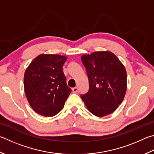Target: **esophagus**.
<instances>
[{
    "mask_svg": "<svg viewBox=\"0 0 154 154\" xmlns=\"http://www.w3.org/2000/svg\"><path fill=\"white\" fill-rule=\"evenodd\" d=\"M72 91L73 93H77V91H78V88H77V87H75V88H73L72 89Z\"/></svg>",
    "mask_w": 154,
    "mask_h": 154,
    "instance_id": "esophagus-1",
    "label": "esophagus"
}]
</instances>
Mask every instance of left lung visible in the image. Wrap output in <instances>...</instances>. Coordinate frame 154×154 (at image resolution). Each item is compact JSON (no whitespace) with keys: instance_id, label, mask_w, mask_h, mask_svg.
<instances>
[{"instance_id":"1","label":"left lung","mask_w":154,"mask_h":154,"mask_svg":"<svg viewBox=\"0 0 154 154\" xmlns=\"http://www.w3.org/2000/svg\"><path fill=\"white\" fill-rule=\"evenodd\" d=\"M89 89L82 95L87 108L94 115L102 117L113 112L123 100L127 91V72L115 54L99 51L84 54Z\"/></svg>"}]
</instances>
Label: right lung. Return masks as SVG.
I'll list each match as a JSON object with an SVG mask.
<instances>
[{
	"mask_svg": "<svg viewBox=\"0 0 154 154\" xmlns=\"http://www.w3.org/2000/svg\"><path fill=\"white\" fill-rule=\"evenodd\" d=\"M66 58L58 54H42L35 57L26 70L25 94L31 107L42 116L57 114L71 94L63 71Z\"/></svg>",
	"mask_w": 154,
	"mask_h": 154,
	"instance_id": "obj_1",
	"label": "right lung"
}]
</instances>
